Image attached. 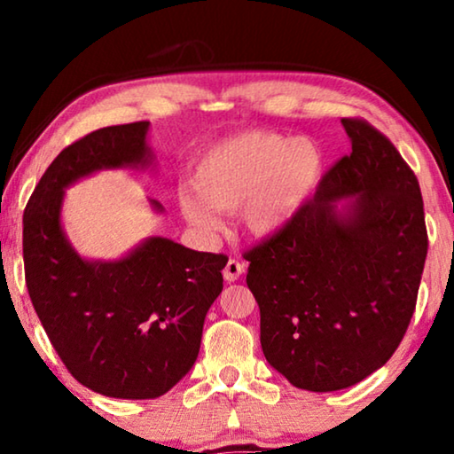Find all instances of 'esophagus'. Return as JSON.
Listing matches in <instances>:
<instances>
[{
    "label": "esophagus",
    "mask_w": 454,
    "mask_h": 454,
    "mask_svg": "<svg viewBox=\"0 0 454 454\" xmlns=\"http://www.w3.org/2000/svg\"><path fill=\"white\" fill-rule=\"evenodd\" d=\"M241 272H244V264L238 262V260H235V258H229L227 264H225V269H223V277H225V281L233 283V281H238V278L241 277Z\"/></svg>",
    "instance_id": "34e87169"
}]
</instances>
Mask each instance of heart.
Instances as JSON below:
<instances>
[{
    "instance_id": "b5f03b06",
    "label": "heart",
    "mask_w": 454,
    "mask_h": 454,
    "mask_svg": "<svg viewBox=\"0 0 454 454\" xmlns=\"http://www.w3.org/2000/svg\"><path fill=\"white\" fill-rule=\"evenodd\" d=\"M322 173L320 148L308 138L244 132L204 151L177 204L202 233L221 227L216 210L241 207L246 229L260 238L283 231L312 194Z\"/></svg>"
}]
</instances>
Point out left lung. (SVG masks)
Listing matches in <instances>:
<instances>
[{
  "mask_svg": "<svg viewBox=\"0 0 454 454\" xmlns=\"http://www.w3.org/2000/svg\"><path fill=\"white\" fill-rule=\"evenodd\" d=\"M340 123L351 154L283 231L244 254L266 362L312 393L353 387L388 362L411 322L427 254L411 167L368 121Z\"/></svg>",
  "mask_w": 454,
  "mask_h": 454,
  "instance_id": "obj_1",
  "label": "left lung"
}]
</instances>
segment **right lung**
<instances>
[{
    "label": "right lung",
    "mask_w": 454,
    "mask_h": 454,
    "mask_svg": "<svg viewBox=\"0 0 454 454\" xmlns=\"http://www.w3.org/2000/svg\"><path fill=\"white\" fill-rule=\"evenodd\" d=\"M151 121L101 128L64 148L22 219L24 275L53 349L86 388L157 399L194 365L227 256L148 238L120 260H86L61 227L67 185L101 169H145ZM157 213L163 207L151 200Z\"/></svg>",
    "instance_id": "1"
}]
</instances>
